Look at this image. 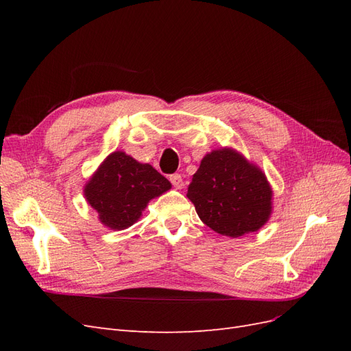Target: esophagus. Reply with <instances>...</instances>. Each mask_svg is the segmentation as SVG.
<instances>
[{
    "label": "esophagus",
    "instance_id": "esophagus-1",
    "mask_svg": "<svg viewBox=\"0 0 351 351\" xmlns=\"http://www.w3.org/2000/svg\"><path fill=\"white\" fill-rule=\"evenodd\" d=\"M169 182L176 187V189H182L183 187V178L180 174H171L169 176Z\"/></svg>",
    "mask_w": 351,
    "mask_h": 351
}]
</instances>
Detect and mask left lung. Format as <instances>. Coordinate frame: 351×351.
<instances>
[{
    "label": "left lung",
    "instance_id": "1",
    "mask_svg": "<svg viewBox=\"0 0 351 351\" xmlns=\"http://www.w3.org/2000/svg\"><path fill=\"white\" fill-rule=\"evenodd\" d=\"M187 197L204 224L228 237L258 231L268 221L272 208L267 177L227 147L202 159Z\"/></svg>",
    "mask_w": 351,
    "mask_h": 351
}]
</instances>
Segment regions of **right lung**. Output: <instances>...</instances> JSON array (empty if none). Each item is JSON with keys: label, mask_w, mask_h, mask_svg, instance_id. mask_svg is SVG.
I'll list each match as a JSON object with an SVG mask.
<instances>
[{"label": "right lung", "mask_w": 351, "mask_h": 351, "mask_svg": "<svg viewBox=\"0 0 351 351\" xmlns=\"http://www.w3.org/2000/svg\"><path fill=\"white\" fill-rule=\"evenodd\" d=\"M169 189L171 183L152 165L114 152L92 176L84 196L104 226L124 230L141 218L147 202Z\"/></svg>", "instance_id": "right-lung-1"}]
</instances>
